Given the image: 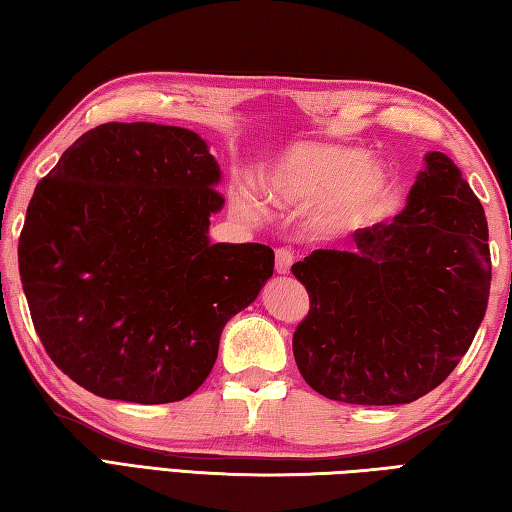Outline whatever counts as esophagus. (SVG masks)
Listing matches in <instances>:
<instances>
[{
    "mask_svg": "<svg viewBox=\"0 0 512 512\" xmlns=\"http://www.w3.org/2000/svg\"><path fill=\"white\" fill-rule=\"evenodd\" d=\"M294 263V254L289 249H278L276 252V274H289V267Z\"/></svg>",
    "mask_w": 512,
    "mask_h": 512,
    "instance_id": "esophagus-1",
    "label": "esophagus"
}]
</instances>
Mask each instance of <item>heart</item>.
I'll list each match as a JSON object with an SVG mask.
<instances>
[{"instance_id":"1","label":"heart","mask_w":512,"mask_h":512,"mask_svg":"<svg viewBox=\"0 0 512 512\" xmlns=\"http://www.w3.org/2000/svg\"><path fill=\"white\" fill-rule=\"evenodd\" d=\"M390 191V169L383 160L339 144H298L276 162L267 178L269 200L278 207L318 209L316 223L332 234L359 229ZM240 209L254 214L249 200Z\"/></svg>"}]
</instances>
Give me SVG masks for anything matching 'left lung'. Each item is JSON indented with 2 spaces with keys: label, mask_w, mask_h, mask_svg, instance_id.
Masks as SVG:
<instances>
[{
  "label": "left lung",
  "mask_w": 512,
  "mask_h": 512,
  "mask_svg": "<svg viewBox=\"0 0 512 512\" xmlns=\"http://www.w3.org/2000/svg\"><path fill=\"white\" fill-rule=\"evenodd\" d=\"M423 160L392 223L356 229L352 252L314 249L292 265L310 294L294 359L332 401H417L457 368L484 321L493 278L484 207L446 153Z\"/></svg>",
  "instance_id": "1"
}]
</instances>
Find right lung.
I'll return each instance as SVG.
<instances>
[{"mask_svg": "<svg viewBox=\"0 0 512 512\" xmlns=\"http://www.w3.org/2000/svg\"><path fill=\"white\" fill-rule=\"evenodd\" d=\"M198 133L109 122L37 182L19 276L44 350L104 399L171 403L214 368L223 327L274 274L258 243L209 240L225 198Z\"/></svg>", "mask_w": 512, "mask_h": 512, "instance_id": "obj_1", "label": "right lung"}]
</instances>
